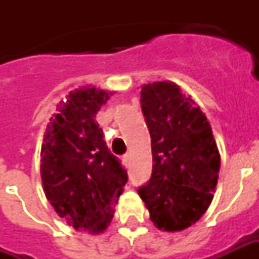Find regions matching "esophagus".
<instances>
[{
	"label": "esophagus",
	"instance_id": "1",
	"mask_svg": "<svg viewBox=\"0 0 259 259\" xmlns=\"http://www.w3.org/2000/svg\"><path fill=\"white\" fill-rule=\"evenodd\" d=\"M122 161H123V163L126 165V166L129 165V162H130V154H129V152H127V154H124L123 157H122Z\"/></svg>",
	"mask_w": 259,
	"mask_h": 259
}]
</instances>
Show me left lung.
I'll return each mask as SVG.
<instances>
[{"mask_svg": "<svg viewBox=\"0 0 259 259\" xmlns=\"http://www.w3.org/2000/svg\"><path fill=\"white\" fill-rule=\"evenodd\" d=\"M140 102L154 163L139 194L158 229L179 232L194 225L211 204L221 155L206 116L178 84H144Z\"/></svg>", "mask_w": 259, "mask_h": 259, "instance_id": "8db88e82", "label": "left lung"}]
</instances>
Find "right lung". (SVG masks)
I'll return each mask as SVG.
<instances>
[{"label": "right lung", "instance_id": "right-lung-1", "mask_svg": "<svg viewBox=\"0 0 259 259\" xmlns=\"http://www.w3.org/2000/svg\"><path fill=\"white\" fill-rule=\"evenodd\" d=\"M112 96L96 87L70 91L47 126L41 182L47 200L76 230L101 233L127 183V172L104 141L96 115Z\"/></svg>", "mask_w": 259, "mask_h": 259}]
</instances>
